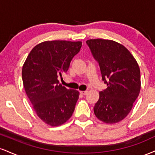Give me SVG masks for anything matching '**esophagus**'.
Segmentation results:
<instances>
[{
    "instance_id": "esophagus-1",
    "label": "esophagus",
    "mask_w": 155,
    "mask_h": 155,
    "mask_svg": "<svg viewBox=\"0 0 155 155\" xmlns=\"http://www.w3.org/2000/svg\"><path fill=\"white\" fill-rule=\"evenodd\" d=\"M87 91H81L80 92V93L81 94V95H86L87 94Z\"/></svg>"
}]
</instances>
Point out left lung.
Segmentation results:
<instances>
[{
    "instance_id": "8db88e82",
    "label": "left lung",
    "mask_w": 155,
    "mask_h": 155,
    "mask_svg": "<svg viewBox=\"0 0 155 155\" xmlns=\"http://www.w3.org/2000/svg\"><path fill=\"white\" fill-rule=\"evenodd\" d=\"M86 43L108 87L100 92L94 113L105 123H117L128 114L139 95V66L131 53L117 42L99 38Z\"/></svg>"
}]
</instances>
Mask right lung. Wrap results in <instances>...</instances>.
<instances>
[{"mask_svg": "<svg viewBox=\"0 0 155 155\" xmlns=\"http://www.w3.org/2000/svg\"><path fill=\"white\" fill-rule=\"evenodd\" d=\"M81 42L49 41L32 49L22 67V81L39 118L51 126L65 123L72 116L79 97L77 90L60 84Z\"/></svg>", "mask_w": 155, "mask_h": 155, "instance_id": "add662e5", "label": "right lung"}]
</instances>
